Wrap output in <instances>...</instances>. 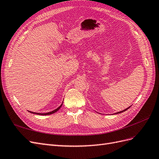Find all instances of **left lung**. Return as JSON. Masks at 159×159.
I'll use <instances>...</instances> for the list:
<instances>
[{
  "label": "left lung",
  "instance_id": "left-lung-1",
  "mask_svg": "<svg viewBox=\"0 0 159 159\" xmlns=\"http://www.w3.org/2000/svg\"><path fill=\"white\" fill-rule=\"evenodd\" d=\"M131 107V106H130ZM130 107H127V109H124V110H123V111H119V112H117V113H115V114H119V113H123V112H124V111H127Z\"/></svg>",
  "mask_w": 159,
  "mask_h": 159
}]
</instances>
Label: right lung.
<instances>
[{
  "label": "right lung",
  "instance_id": "right-lung-1",
  "mask_svg": "<svg viewBox=\"0 0 159 159\" xmlns=\"http://www.w3.org/2000/svg\"><path fill=\"white\" fill-rule=\"evenodd\" d=\"M62 104H63V103H62L61 104L60 106H59V107H57V109H54V110H53V111H52L48 112V113H35V112H32V111H29V112H30V113H33V114H36V115H51V114H53V113H56V111H58V110L61 108Z\"/></svg>",
  "mask_w": 159,
  "mask_h": 159
}]
</instances>
